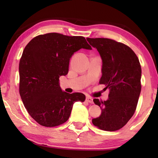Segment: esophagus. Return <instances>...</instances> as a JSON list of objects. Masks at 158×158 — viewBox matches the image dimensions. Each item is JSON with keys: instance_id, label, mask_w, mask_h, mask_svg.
<instances>
[{"instance_id": "34e87169", "label": "esophagus", "mask_w": 158, "mask_h": 158, "mask_svg": "<svg viewBox=\"0 0 158 158\" xmlns=\"http://www.w3.org/2000/svg\"><path fill=\"white\" fill-rule=\"evenodd\" d=\"M85 101L88 102L90 103V104H93V99L91 98H90V97H86V98H85Z\"/></svg>"}]
</instances>
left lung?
<instances>
[{
	"label": "left lung",
	"mask_w": 158,
	"mask_h": 158,
	"mask_svg": "<svg viewBox=\"0 0 158 158\" xmlns=\"http://www.w3.org/2000/svg\"><path fill=\"white\" fill-rule=\"evenodd\" d=\"M97 49L102 62L100 84L109 89L106 101L94 99L100 116L92 119L95 126L106 131L121 129L137 108L141 85V68L137 55L129 47L107 38H86Z\"/></svg>",
	"instance_id": "obj_1"
}]
</instances>
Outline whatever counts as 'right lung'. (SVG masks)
Instances as JSON below:
<instances>
[{"label":"right lung","mask_w":158,"mask_h":158,"mask_svg":"<svg viewBox=\"0 0 158 158\" xmlns=\"http://www.w3.org/2000/svg\"><path fill=\"white\" fill-rule=\"evenodd\" d=\"M81 49H92L84 37L52 33L34 37L23 50L19 67L20 96L30 116L42 126L64 123L74 103L85 100L83 93L63 91L59 82Z\"/></svg>","instance_id":"add662e5"}]
</instances>
